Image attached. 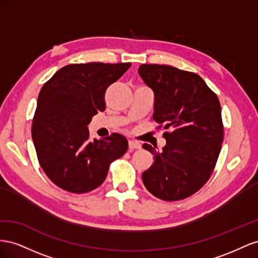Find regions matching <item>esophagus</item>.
Here are the masks:
<instances>
[{
    "label": "esophagus",
    "mask_w": 258,
    "mask_h": 258,
    "mask_svg": "<svg viewBox=\"0 0 258 258\" xmlns=\"http://www.w3.org/2000/svg\"><path fill=\"white\" fill-rule=\"evenodd\" d=\"M128 148H130V150L139 149V148H141V145H139L136 142H134V141H128Z\"/></svg>",
    "instance_id": "34e87169"
}]
</instances>
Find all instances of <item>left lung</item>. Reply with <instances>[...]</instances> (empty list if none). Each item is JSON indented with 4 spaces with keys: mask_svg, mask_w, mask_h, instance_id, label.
Returning a JSON list of instances; mask_svg holds the SVG:
<instances>
[{
    "mask_svg": "<svg viewBox=\"0 0 258 258\" xmlns=\"http://www.w3.org/2000/svg\"><path fill=\"white\" fill-rule=\"evenodd\" d=\"M138 73L153 91L154 121L170 130L162 150L143 145L154 156L143 182L161 200H182L201 189L215 167L224 138L219 100L196 73L146 63Z\"/></svg>",
    "mask_w": 258,
    "mask_h": 258,
    "instance_id": "left-lung-1",
    "label": "left lung"
}]
</instances>
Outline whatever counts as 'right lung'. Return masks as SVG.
<instances>
[{
    "label": "right lung",
    "mask_w": 258,
    "mask_h": 258,
    "mask_svg": "<svg viewBox=\"0 0 258 258\" xmlns=\"http://www.w3.org/2000/svg\"><path fill=\"white\" fill-rule=\"evenodd\" d=\"M131 67L121 63H73L43 85L32 122L40 165L59 188L84 194L100 186L112 161L127 151L120 134L90 141L87 125L106 108L105 93Z\"/></svg>",
    "instance_id": "obj_1"
}]
</instances>
